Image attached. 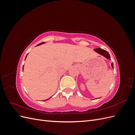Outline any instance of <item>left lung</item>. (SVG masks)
<instances>
[{"mask_svg":"<svg viewBox=\"0 0 135 135\" xmlns=\"http://www.w3.org/2000/svg\"><path fill=\"white\" fill-rule=\"evenodd\" d=\"M94 51H95L96 52H97V54H99L102 56H104L105 58H107L108 60H110V56L109 53L104 50H103L101 48H96V49H94ZM112 66L113 69H114V66H113V63H112Z\"/></svg>","mask_w":135,"mask_h":135,"instance_id":"obj_1","label":"left lung"}]
</instances>
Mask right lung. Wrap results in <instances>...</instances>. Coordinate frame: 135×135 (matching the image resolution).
Returning a JSON list of instances; mask_svg holds the SVG:
<instances>
[{
  "label": "right lung",
  "mask_w": 135,
  "mask_h": 135,
  "mask_svg": "<svg viewBox=\"0 0 135 135\" xmlns=\"http://www.w3.org/2000/svg\"><path fill=\"white\" fill-rule=\"evenodd\" d=\"M44 42H43V43H40V44H38L37 45V46H39V45H40V44H44ZM26 57H27V55H26V57H25V59H26ZM51 98V97H50ZM48 99H47V100H48ZM44 100V101H46V100Z\"/></svg>",
  "instance_id": "add662e5"
}]
</instances>
